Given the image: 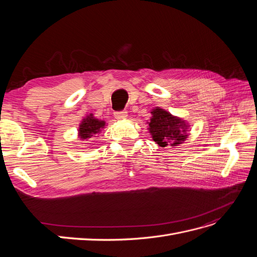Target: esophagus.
Segmentation results:
<instances>
[{
	"label": "esophagus",
	"instance_id": "esophagus-1",
	"mask_svg": "<svg viewBox=\"0 0 257 257\" xmlns=\"http://www.w3.org/2000/svg\"><path fill=\"white\" fill-rule=\"evenodd\" d=\"M114 116H115V119H118V120H124V119L127 118V112L124 111V110L123 111H119V112H115Z\"/></svg>",
	"mask_w": 257,
	"mask_h": 257
}]
</instances>
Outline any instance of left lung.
I'll return each mask as SVG.
<instances>
[{"instance_id": "left-lung-1", "label": "left lung", "mask_w": 257, "mask_h": 257, "mask_svg": "<svg viewBox=\"0 0 257 257\" xmlns=\"http://www.w3.org/2000/svg\"><path fill=\"white\" fill-rule=\"evenodd\" d=\"M149 133L153 141L161 147H177L183 144L188 138L189 123L180 116L174 115L161 107L151 110Z\"/></svg>"}]
</instances>
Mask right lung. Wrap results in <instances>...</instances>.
<instances>
[{
    "mask_svg": "<svg viewBox=\"0 0 257 257\" xmlns=\"http://www.w3.org/2000/svg\"><path fill=\"white\" fill-rule=\"evenodd\" d=\"M105 126L106 122L104 120L95 118L93 113L87 114L79 124L78 137L81 141H87V139L93 138L95 135L99 134Z\"/></svg>",
    "mask_w": 257,
    "mask_h": 257,
    "instance_id": "obj_1",
    "label": "right lung"
}]
</instances>
